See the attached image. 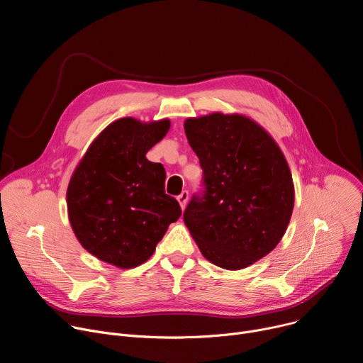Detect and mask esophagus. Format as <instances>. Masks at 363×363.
<instances>
[{"mask_svg":"<svg viewBox=\"0 0 363 363\" xmlns=\"http://www.w3.org/2000/svg\"><path fill=\"white\" fill-rule=\"evenodd\" d=\"M188 198H189V192H188L186 189H184V191L177 196V199H178V202H179L182 210L185 208V205H186V202H188Z\"/></svg>","mask_w":363,"mask_h":363,"instance_id":"34e87169","label":"esophagus"}]
</instances>
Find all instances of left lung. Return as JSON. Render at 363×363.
Returning a JSON list of instances; mask_svg holds the SVG:
<instances>
[{
  "label": "left lung",
  "mask_w": 363,
  "mask_h": 363,
  "mask_svg": "<svg viewBox=\"0 0 363 363\" xmlns=\"http://www.w3.org/2000/svg\"><path fill=\"white\" fill-rule=\"evenodd\" d=\"M202 168L184 223L206 260L240 270L267 255L284 235L294 186L273 138L241 115L213 113L184 123Z\"/></svg>",
  "instance_id": "1"
}]
</instances>
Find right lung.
<instances>
[{"label":"right lung","instance_id":"obj_1","mask_svg":"<svg viewBox=\"0 0 363 363\" xmlns=\"http://www.w3.org/2000/svg\"><path fill=\"white\" fill-rule=\"evenodd\" d=\"M168 119L142 123L123 118L90 145L67 188V210L80 244L119 269L145 263L181 217L165 194V168L146 152L169 130Z\"/></svg>","mask_w":363,"mask_h":363}]
</instances>
